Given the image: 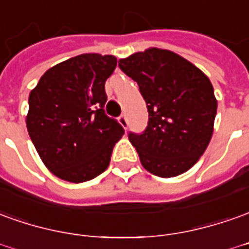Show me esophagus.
Masks as SVG:
<instances>
[{"instance_id":"esophagus-1","label":"esophagus","mask_w":249,"mask_h":249,"mask_svg":"<svg viewBox=\"0 0 249 249\" xmlns=\"http://www.w3.org/2000/svg\"><path fill=\"white\" fill-rule=\"evenodd\" d=\"M119 123L121 124V126H123V128H125V129H126V126H128V119H126V116H125V114H121V116H120Z\"/></svg>"}]
</instances>
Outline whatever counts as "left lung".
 <instances>
[{
    "mask_svg": "<svg viewBox=\"0 0 249 249\" xmlns=\"http://www.w3.org/2000/svg\"><path fill=\"white\" fill-rule=\"evenodd\" d=\"M119 66L139 85L147 104L148 125L129 132L142 167L160 178L190 170L213 135L217 100L209 78L178 53L148 48Z\"/></svg>",
    "mask_w": 249,
    "mask_h": 249,
    "instance_id": "1",
    "label": "left lung"
}]
</instances>
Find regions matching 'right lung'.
I'll use <instances>...</instances> for the list:
<instances>
[{
    "instance_id": "add662e5",
    "label": "right lung",
    "mask_w": 249,
    "mask_h": 249,
    "mask_svg": "<svg viewBox=\"0 0 249 249\" xmlns=\"http://www.w3.org/2000/svg\"><path fill=\"white\" fill-rule=\"evenodd\" d=\"M116 66L112 55H78L47 70L31 91L28 133L58 178L81 183L109 166L113 147L124 135L104 110L105 82Z\"/></svg>"
}]
</instances>
